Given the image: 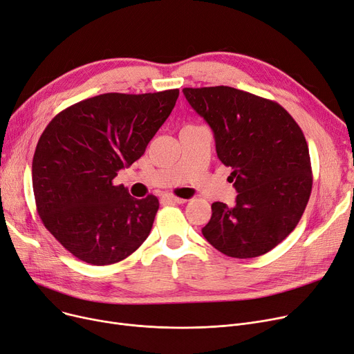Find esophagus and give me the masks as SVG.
I'll list each match as a JSON object with an SVG mask.
<instances>
[{"mask_svg":"<svg viewBox=\"0 0 354 354\" xmlns=\"http://www.w3.org/2000/svg\"><path fill=\"white\" fill-rule=\"evenodd\" d=\"M164 201H168V203H178V205H183V203H186V198H180V197H176V196H173V194H165L164 197Z\"/></svg>","mask_w":354,"mask_h":354,"instance_id":"34e87169","label":"esophagus"}]
</instances>
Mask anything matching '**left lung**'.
Returning a JSON list of instances; mask_svg holds the SVG:
<instances>
[{"label":"left lung","instance_id":"left-lung-1","mask_svg":"<svg viewBox=\"0 0 354 354\" xmlns=\"http://www.w3.org/2000/svg\"><path fill=\"white\" fill-rule=\"evenodd\" d=\"M183 92L213 129L217 157L232 167L238 192L233 207L212 205L201 233L227 257H261L295 229L310 200L313 171L304 133L275 100L230 86Z\"/></svg>","mask_w":354,"mask_h":354}]
</instances>
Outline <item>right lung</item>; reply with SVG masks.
Masks as SVG:
<instances>
[{"instance_id": "right-lung-1", "label": "right lung", "mask_w": 354, "mask_h": 354, "mask_svg": "<svg viewBox=\"0 0 354 354\" xmlns=\"http://www.w3.org/2000/svg\"><path fill=\"white\" fill-rule=\"evenodd\" d=\"M178 93L93 96L59 112L43 131L31 165L37 213L77 259L116 263L148 238L158 198L132 197L112 180L145 153Z\"/></svg>"}]
</instances>
